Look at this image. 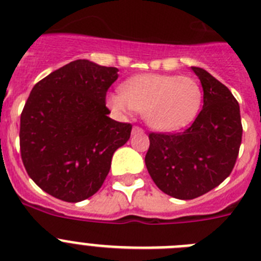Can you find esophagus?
Segmentation results:
<instances>
[{"instance_id": "esophagus-1", "label": "esophagus", "mask_w": 261, "mask_h": 261, "mask_svg": "<svg viewBox=\"0 0 261 261\" xmlns=\"http://www.w3.org/2000/svg\"><path fill=\"white\" fill-rule=\"evenodd\" d=\"M142 132H144V129H142L141 126H137V125L133 126V129H132L133 135H136V133H142Z\"/></svg>"}]
</instances>
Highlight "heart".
Wrapping results in <instances>:
<instances>
[{
    "mask_svg": "<svg viewBox=\"0 0 261 261\" xmlns=\"http://www.w3.org/2000/svg\"><path fill=\"white\" fill-rule=\"evenodd\" d=\"M201 102L202 91L197 81L171 74L136 75L124 82L121 94L108 98L115 112H142L147 125L161 132H172L192 123Z\"/></svg>",
    "mask_w": 261,
    "mask_h": 261,
    "instance_id": "1",
    "label": "heart"
}]
</instances>
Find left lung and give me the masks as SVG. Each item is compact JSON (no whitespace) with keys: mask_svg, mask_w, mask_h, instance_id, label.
<instances>
[{"mask_svg":"<svg viewBox=\"0 0 261 261\" xmlns=\"http://www.w3.org/2000/svg\"><path fill=\"white\" fill-rule=\"evenodd\" d=\"M204 90V106L192 125L179 133L149 135L145 163L159 190L192 200L220 186L231 174L242 142L241 111L227 87L192 66Z\"/></svg>","mask_w":261,"mask_h":261,"instance_id":"left-lung-1","label":"left lung"}]
</instances>
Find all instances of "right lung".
<instances>
[{"instance_id":"1","label":"right lung","mask_w":261,"mask_h":261,"mask_svg":"<svg viewBox=\"0 0 261 261\" xmlns=\"http://www.w3.org/2000/svg\"><path fill=\"white\" fill-rule=\"evenodd\" d=\"M117 68L75 60L39 81L20 115V155L44 192L66 202L89 199L102 187L115 151L132 124L108 117L106 94Z\"/></svg>"}]
</instances>
